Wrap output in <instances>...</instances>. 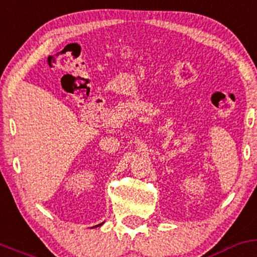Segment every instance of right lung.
<instances>
[{
    "label": "right lung",
    "instance_id": "obj_1",
    "mask_svg": "<svg viewBox=\"0 0 257 257\" xmlns=\"http://www.w3.org/2000/svg\"><path fill=\"white\" fill-rule=\"evenodd\" d=\"M98 225H101V224H98ZM98 225H95V227H98Z\"/></svg>",
    "mask_w": 257,
    "mask_h": 257
}]
</instances>
